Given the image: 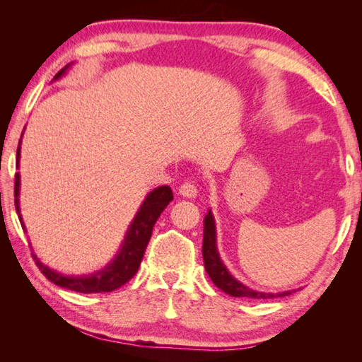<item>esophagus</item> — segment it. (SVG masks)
I'll use <instances>...</instances> for the list:
<instances>
[{"label":"esophagus","instance_id":"1","mask_svg":"<svg viewBox=\"0 0 362 362\" xmlns=\"http://www.w3.org/2000/svg\"><path fill=\"white\" fill-rule=\"evenodd\" d=\"M179 193L183 196V197H188V199H193L197 196V188L193 182H185L182 183L180 188H179Z\"/></svg>","mask_w":362,"mask_h":362}]
</instances>
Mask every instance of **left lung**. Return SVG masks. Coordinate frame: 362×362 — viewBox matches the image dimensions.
I'll list each match as a JSON object with an SVG mask.
<instances>
[{
	"mask_svg": "<svg viewBox=\"0 0 362 362\" xmlns=\"http://www.w3.org/2000/svg\"><path fill=\"white\" fill-rule=\"evenodd\" d=\"M202 257L205 271L209 274L211 281L216 286L224 291L226 294L232 297H245V298H274V297H284L289 296L291 291L279 292V294H271V292H258L253 291L243 283L233 279L230 272L227 271L226 264L221 261V257L216 247V226H214V219L211 211H209L204 219V244H202Z\"/></svg>",
	"mask_w": 362,
	"mask_h": 362,
	"instance_id": "1",
	"label": "left lung"
}]
</instances>
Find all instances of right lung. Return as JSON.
I'll return each instance as SVG.
<instances>
[{
	"label": "right lung",
	"mask_w": 362,
	"mask_h": 362,
	"mask_svg": "<svg viewBox=\"0 0 362 362\" xmlns=\"http://www.w3.org/2000/svg\"><path fill=\"white\" fill-rule=\"evenodd\" d=\"M68 66L70 65L62 68L54 79H59L60 76L66 71ZM18 163H20V144L17 149V168H18ZM13 194H15V209H17L21 227L25 228V224H23V219L20 214V201H18L20 174L18 173L15 174ZM173 197L174 196H173L171 188L166 185L158 187L153 191H151L148 197L144 199V202L141 204L140 210H138L132 224H130L118 255L115 257L112 263L107 264L103 271H98L96 274H90V275H82V276H66L64 274L52 271V269H49L48 266L40 263V259H38L33 253L35 264L38 266V269H40L46 279L52 281L54 284H57L60 288L82 292V294L112 292L115 289H118L136 274L143 259L144 250L148 247V243L151 240L152 228L156 226L161 211H163L168 206V204L173 201Z\"/></svg>",
	"instance_id": "right-lung-1"
}]
</instances>
